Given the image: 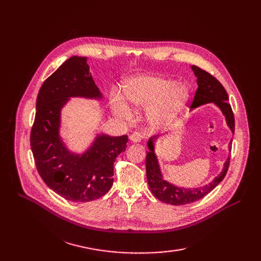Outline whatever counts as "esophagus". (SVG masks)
Segmentation results:
<instances>
[{
  "instance_id": "34e87169",
  "label": "esophagus",
  "mask_w": 261,
  "mask_h": 261,
  "mask_svg": "<svg viewBox=\"0 0 261 261\" xmlns=\"http://www.w3.org/2000/svg\"><path fill=\"white\" fill-rule=\"evenodd\" d=\"M129 139H130L132 143H139V141L144 139V135L139 132H134L132 135L129 136Z\"/></svg>"
}]
</instances>
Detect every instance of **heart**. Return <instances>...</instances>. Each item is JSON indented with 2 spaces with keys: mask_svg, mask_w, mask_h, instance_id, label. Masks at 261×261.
<instances>
[{
  "mask_svg": "<svg viewBox=\"0 0 261 261\" xmlns=\"http://www.w3.org/2000/svg\"><path fill=\"white\" fill-rule=\"evenodd\" d=\"M188 88L183 84L155 75H143L125 85L126 100L134 110L149 109L148 117L154 127L170 124L184 108ZM113 111L123 118L130 117V110L116 93L111 97Z\"/></svg>",
  "mask_w": 261,
  "mask_h": 261,
  "instance_id": "heart-1",
  "label": "heart"
}]
</instances>
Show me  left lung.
<instances>
[{
	"instance_id": "1",
	"label": "left lung",
	"mask_w": 261,
	"mask_h": 261,
	"mask_svg": "<svg viewBox=\"0 0 261 261\" xmlns=\"http://www.w3.org/2000/svg\"><path fill=\"white\" fill-rule=\"evenodd\" d=\"M192 68L194 70L195 76L197 77V85H198V88H197L195 92V97L191 107L197 108L199 106L209 103V102H215V103L221 109L222 113L225 115L228 127L231 128L232 133L234 134V114L232 111L231 105L227 102L228 96L224 89V87L221 85V83L216 77H213L210 73L206 72V70H203L200 67L195 65H193ZM230 146H232V143L230 144ZM148 147L149 151L147 152L146 155V172L150 191H151V193L159 200L165 203L175 204V206L191 203L203 198V197L208 195L219 183L222 181V179L226 175L228 165H230V158H227L222 172H221L210 184L206 185L204 187L193 189L179 188L168 183V181H165L162 178L159 164H158L156 156L153 151V139H150L148 141Z\"/></svg>"
}]
</instances>
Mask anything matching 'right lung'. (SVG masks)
<instances>
[{
	"instance_id": "obj_1",
	"label": "right lung",
	"mask_w": 261,
	"mask_h": 261,
	"mask_svg": "<svg viewBox=\"0 0 261 261\" xmlns=\"http://www.w3.org/2000/svg\"><path fill=\"white\" fill-rule=\"evenodd\" d=\"M70 97H102L86 58H69L42 84L30 146L44 183L63 198L87 202L100 198L112 187L113 165L126 150L128 137L101 135L84 154L70 153L59 136L61 109Z\"/></svg>"
}]
</instances>
